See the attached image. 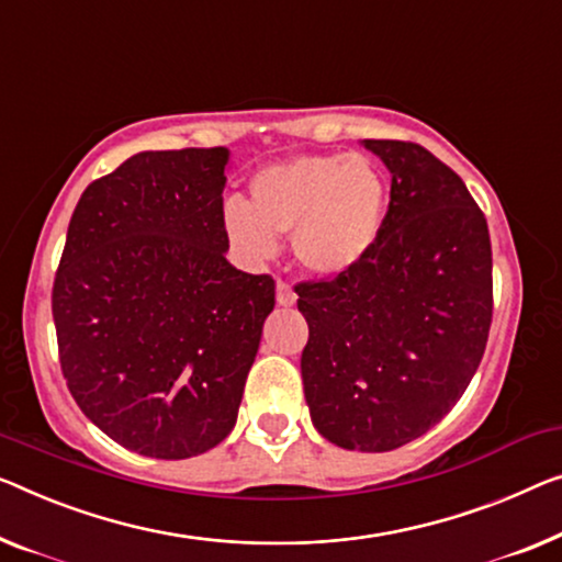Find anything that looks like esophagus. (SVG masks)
I'll use <instances>...</instances> for the list:
<instances>
[{
  "mask_svg": "<svg viewBox=\"0 0 562 562\" xmlns=\"http://www.w3.org/2000/svg\"><path fill=\"white\" fill-rule=\"evenodd\" d=\"M295 300H297V295H295V290L290 288L288 282H278V303L282 305V307H292L295 305Z\"/></svg>",
  "mask_w": 562,
  "mask_h": 562,
  "instance_id": "1",
  "label": "esophagus"
}]
</instances>
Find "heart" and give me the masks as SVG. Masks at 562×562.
<instances>
[{
    "label": "heart",
    "instance_id": "heart-1",
    "mask_svg": "<svg viewBox=\"0 0 562 562\" xmlns=\"http://www.w3.org/2000/svg\"><path fill=\"white\" fill-rule=\"evenodd\" d=\"M386 187L361 154L292 156L259 171L245 199H227L222 227L232 247L262 262L292 234V252L317 278H338L371 252L383 227Z\"/></svg>",
    "mask_w": 562,
    "mask_h": 562
}]
</instances>
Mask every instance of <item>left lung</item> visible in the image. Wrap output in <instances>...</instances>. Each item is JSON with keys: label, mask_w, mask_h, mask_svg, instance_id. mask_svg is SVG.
I'll return each instance as SVG.
<instances>
[{"label": "left lung", "mask_w": 562, "mask_h": 562, "mask_svg": "<svg viewBox=\"0 0 562 562\" xmlns=\"http://www.w3.org/2000/svg\"><path fill=\"white\" fill-rule=\"evenodd\" d=\"M391 173L389 214L353 270L297 284L313 426L340 449L391 451L439 424L480 368L492 323L487 220L429 150L363 140Z\"/></svg>", "instance_id": "1"}]
</instances>
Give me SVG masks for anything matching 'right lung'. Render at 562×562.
Returning a JSON list of instances; mask_svg holds the SVG:
<instances>
[{"instance_id":"1","label":"right lung","mask_w":562,"mask_h":562,"mask_svg":"<svg viewBox=\"0 0 562 562\" xmlns=\"http://www.w3.org/2000/svg\"><path fill=\"white\" fill-rule=\"evenodd\" d=\"M227 148L140 150L82 191L53 288L63 375L121 447L189 459L237 424L270 274L227 262Z\"/></svg>"}]
</instances>
